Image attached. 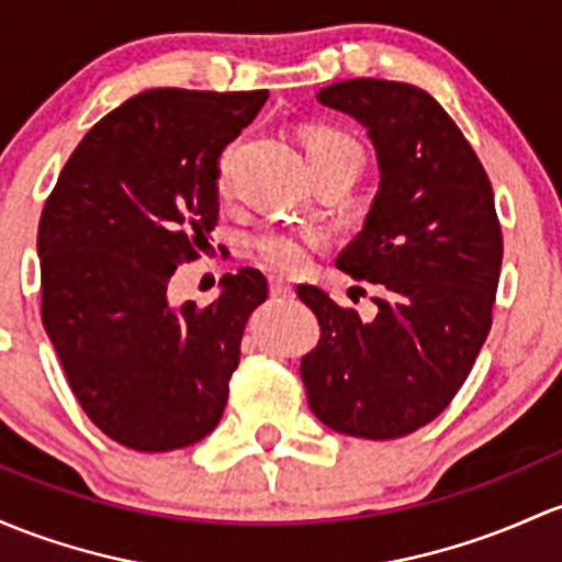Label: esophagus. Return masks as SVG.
<instances>
[{
  "instance_id": "obj_1",
  "label": "esophagus",
  "mask_w": 562,
  "mask_h": 562,
  "mask_svg": "<svg viewBox=\"0 0 562 562\" xmlns=\"http://www.w3.org/2000/svg\"><path fill=\"white\" fill-rule=\"evenodd\" d=\"M270 294H273V297H292L294 286L289 281L273 279V281H270Z\"/></svg>"
}]
</instances>
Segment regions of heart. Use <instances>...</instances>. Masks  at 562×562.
<instances>
[{
	"instance_id": "heart-1",
	"label": "heart",
	"mask_w": 562,
	"mask_h": 562,
	"mask_svg": "<svg viewBox=\"0 0 562 562\" xmlns=\"http://www.w3.org/2000/svg\"><path fill=\"white\" fill-rule=\"evenodd\" d=\"M307 166H346L353 171V177L361 168V149L351 136L335 128H311L303 138ZM227 173V155L222 158L220 179L225 182ZM318 246V235L313 231H300V227H270L259 233L255 249L259 259L270 270L279 273H297L307 265L313 249Z\"/></svg>"
}]
</instances>
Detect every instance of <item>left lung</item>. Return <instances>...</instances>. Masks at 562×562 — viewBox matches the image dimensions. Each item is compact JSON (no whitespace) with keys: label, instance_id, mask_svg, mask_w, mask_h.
Segmentation results:
<instances>
[{"label":"left lung","instance_id":"8db88e82","mask_svg":"<svg viewBox=\"0 0 562 562\" xmlns=\"http://www.w3.org/2000/svg\"><path fill=\"white\" fill-rule=\"evenodd\" d=\"M316 99L359 120L375 147L378 195L337 268L375 283L378 297L361 318L297 286L322 327L300 364L307 404L348 437H407L452 402L491 331L504 257L493 187L426 90L359 77Z\"/></svg>","mask_w":562,"mask_h":562}]
</instances>
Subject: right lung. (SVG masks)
<instances>
[{"label":"right lung","instance_id":"1","mask_svg":"<svg viewBox=\"0 0 562 562\" xmlns=\"http://www.w3.org/2000/svg\"><path fill=\"white\" fill-rule=\"evenodd\" d=\"M265 101L144 90L88 131L42 209V324L88 418L131 450L195 445L225 413L268 281L240 268L206 305H173L168 283L209 246L220 155Z\"/></svg>","mask_w":562,"mask_h":562}]
</instances>
